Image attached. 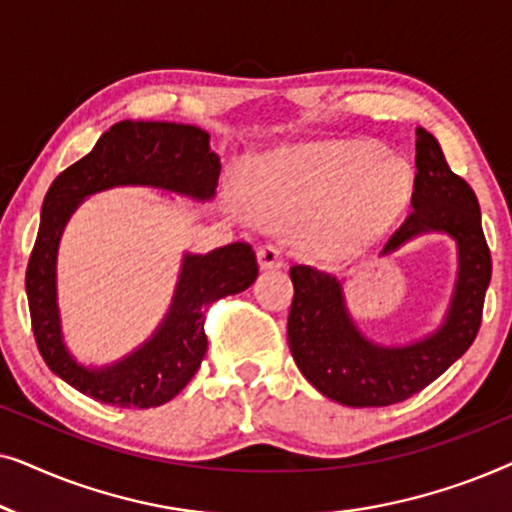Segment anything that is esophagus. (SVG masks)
I'll return each mask as SVG.
<instances>
[{
  "instance_id": "1",
  "label": "esophagus",
  "mask_w": 512,
  "mask_h": 512,
  "mask_svg": "<svg viewBox=\"0 0 512 512\" xmlns=\"http://www.w3.org/2000/svg\"><path fill=\"white\" fill-rule=\"evenodd\" d=\"M258 261H261V268H279L284 263L282 258V247L279 244H261L258 247Z\"/></svg>"
}]
</instances>
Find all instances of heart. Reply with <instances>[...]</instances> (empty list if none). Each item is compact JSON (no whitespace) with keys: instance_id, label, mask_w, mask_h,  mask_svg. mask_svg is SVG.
<instances>
[{"instance_id":"obj_1","label":"heart","mask_w":512,"mask_h":512,"mask_svg":"<svg viewBox=\"0 0 512 512\" xmlns=\"http://www.w3.org/2000/svg\"><path fill=\"white\" fill-rule=\"evenodd\" d=\"M249 202L263 219L303 226V247L331 261L366 247L396 219L410 172L370 144H312L263 158L249 177Z\"/></svg>"}]
</instances>
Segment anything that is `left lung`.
Instances as JSON below:
<instances>
[{"mask_svg": "<svg viewBox=\"0 0 512 512\" xmlns=\"http://www.w3.org/2000/svg\"><path fill=\"white\" fill-rule=\"evenodd\" d=\"M415 165L412 212L384 244L382 256L431 230L457 240V286L436 333L405 347L373 345L349 319L338 279L312 265L291 268L293 303L286 328L293 359L321 394L349 408H384L419 394L473 345L482 324L492 254L478 198L450 170L438 139L424 128H417Z\"/></svg>", "mask_w": 512, "mask_h": 512, "instance_id": "obj_1", "label": "left lung"}]
</instances>
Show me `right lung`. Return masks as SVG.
I'll list each match as a JSON object with an SVG mask.
<instances>
[{
    "instance_id": "obj_1",
    "label": "right lung",
    "mask_w": 512,
    "mask_h": 512,
    "mask_svg": "<svg viewBox=\"0 0 512 512\" xmlns=\"http://www.w3.org/2000/svg\"><path fill=\"white\" fill-rule=\"evenodd\" d=\"M219 174L221 160L209 149L205 130L163 121H121L48 188L25 289L39 352L46 366L76 391L116 408L144 410L172 401L198 373L207 352V310L216 300L249 289L258 277V263L247 242L205 256L188 254L174 303L158 333L128 359L90 370L79 366L62 345L55 303V254L67 219L86 195L111 186H156L209 200L219 186Z\"/></svg>"
}]
</instances>
